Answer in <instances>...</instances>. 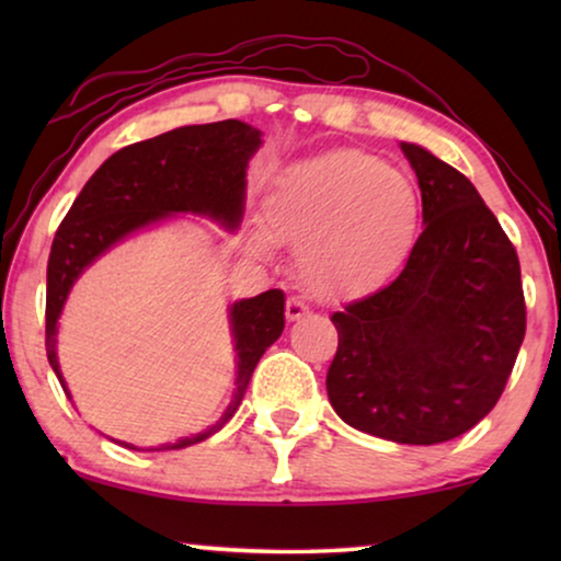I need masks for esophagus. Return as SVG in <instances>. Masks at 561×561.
Masks as SVG:
<instances>
[{"label":"esophagus","instance_id":"esophagus-1","mask_svg":"<svg viewBox=\"0 0 561 561\" xmlns=\"http://www.w3.org/2000/svg\"><path fill=\"white\" fill-rule=\"evenodd\" d=\"M309 306H306L301 298H288L286 304V319L288 321H298V319H306L309 317Z\"/></svg>","mask_w":561,"mask_h":561}]
</instances>
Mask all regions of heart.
<instances>
[{"label":"heart","mask_w":561,"mask_h":561,"mask_svg":"<svg viewBox=\"0 0 561 561\" xmlns=\"http://www.w3.org/2000/svg\"><path fill=\"white\" fill-rule=\"evenodd\" d=\"M419 217L416 186L365 150H332L288 165L263 202L273 240L305 242L298 271L321 301L378 288L409 255ZM250 250L265 255L267 237L252 234Z\"/></svg>","instance_id":"heart-1"}]
</instances>
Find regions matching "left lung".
<instances>
[{
    "instance_id": "left-lung-1",
    "label": "left lung",
    "mask_w": 561,
    "mask_h": 561,
    "mask_svg": "<svg viewBox=\"0 0 561 561\" xmlns=\"http://www.w3.org/2000/svg\"><path fill=\"white\" fill-rule=\"evenodd\" d=\"M424 232L401 275L336 311L327 373L344 424L396 444H442L493 411L526 334L518 255L478 188L416 142Z\"/></svg>"
}]
</instances>
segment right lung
I'll list each match as a JSON object with an SVG mask.
<instances>
[{
    "label": "right lung",
    "mask_w": 561,
    "mask_h": 561,
    "mask_svg": "<svg viewBox=\"0 0 561 561\" xmlns=\"http://www.w3.org/2000/svg\"><path fill=\"white\" fill-rule=\"evenodd\" d=\"M263 133L240 119L191 125L127 145L106 158L60 221L48 260L45 347L60 388L71 398L58 359V319L83 273L129 237L175 217H202L227 232L240 227L248 188V163ZM286 296L273 288L240 298L227 309L234 350V393L217 424L148 451L183 449L219 432L240 409L244 390L265 350L286 327Z\"/></svg>",
    "instance_id": "right-lung-1"
}]
</instances>
